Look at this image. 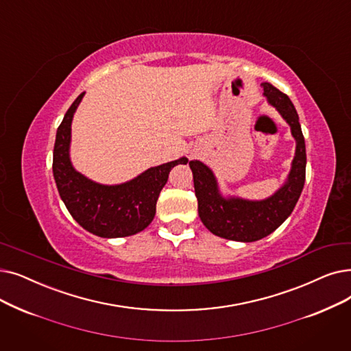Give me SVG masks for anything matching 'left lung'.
Instances as JSON below:
<instances>
[{"mask_svg":"<svg viewBox=\"0 0 351 351\" xmlns=\"http://www.w3.org/2000/svg\"><path fill=\"white\" fill-rule=\"evenodd\" d=\"M261 87L268 101L277 108L287 123L291 126L293 136L297 141L295 156L287 184L265 201L252 202L238 197L223 199L209 167L199 160L189 162L197 197V212L204 225L213 235L231 241L254 242L276 231L291 215L306 182V142L294 104L272 84L263 83Z\"/></svg>","mask_w":351,"mask_h":351,"instance_id":"8db88e82","label":"left lung"}]
</instances>
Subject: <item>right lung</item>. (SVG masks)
Listing matches in <instances>:
<instances>
[{"label":"right lung","mask_w":351,"mask_h":351,"mask_svg":"<svg viewBox=\"0 0 351 351\" xmlns=\"http://www.w3.org/2000/svg\"><path fill=\"white\" fill-rule=\"evenodd\" d=\"M83 93L73 101L56 134L53 152V173L60 196L70 215L86 231L101 238L134 235L154 219L159 193L178 163L186 158L150 167L130 182L114 186L99 185L73 169L69 158L73 114Z\"/></svg>","instance_id":"obj_1"}]
</instances>
